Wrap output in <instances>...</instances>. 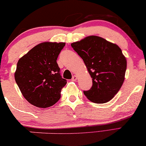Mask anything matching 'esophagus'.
Instances as JSON below:
<instances>
[{"mask_svg":"<svg viewBox=\"0 0 146 146\" xmlns=\"http://www.w3.org/2000/svg\"><path fill=\"white\" fill-rule=\"evenodd\" d=\"M77 76L74 75L73 77H72V79H71V80H72V81H76V80H77Z\"/></svg>","mask_w":146,"mask_h":146,"instance_id":"1","label":"esophagus"}]
</instances>
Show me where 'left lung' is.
I'll return each mask as SVG.
<instances>
[{"instance_id":"obj_1","label":"left lung","mask_w":146,"mask_h":146,"mask_svg":"<svg viewBox=\"0 0 146 146\" xmlns=\"http://www.w3.org/2000/svg\"><path fill=\"white\" fill-rule=\"evenodd\" d=\"M71 45L84 61L92 78V87L84 90V94L96 104L111 100L125 80L127 60L121 49L98 36H87Z\"/></svg>"}]
</instances>
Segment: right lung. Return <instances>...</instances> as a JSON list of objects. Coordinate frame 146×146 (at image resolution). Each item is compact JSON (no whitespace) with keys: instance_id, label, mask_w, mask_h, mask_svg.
<instances>
[{"instance_id":"obj_1","label":"right lung","mask_w":146,"mask_h":146,"mask_svg":"<svg viewBox=\"0 0 146 146\" xmlns=\"http://www.w3.org/2000/svg\"><path fill=\"white\" fill-rule=\"evenodd\" d=\"M66 45L46 42L36 45L19 60L15 80L21 94L36 107H50L61 98L67 80L63 79L56 62Z\"/></svg>"}]
</instances>
